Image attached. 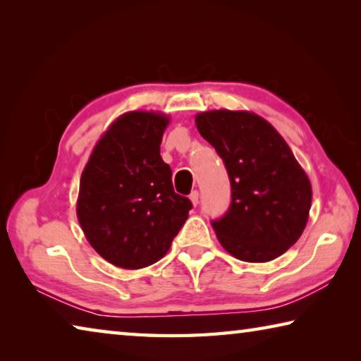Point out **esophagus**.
<instances>
[{
  "mask_svg": "<svg viewBox=\"0 0 361 361\" xmlns=\"http://www.w3.org/2000/svg\"><path fill=\"white\" fill-rule=\"evenodd\" d=\"M189 199H191V202H192V205L195 207L199 204V192L197 191H192L191 194H189Z\"/></svg>",
  "mask_w": 361,
  "mask_h": 361,
  "instance_id": "obj_1",
  "label": "esophagus"
}]
</instances>
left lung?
<instances>
[{
	"label": "left lung",
	"instance_id": "8db88e82",
	"mask_svg": "<svg viewBox=\"0 0 361 361\" xmlns=\"http://www.w3.org/2000/svg\"><path fill=\"white\" fill-rule=\"evenodd\" d=\"M200 135L228 170L229 210L212 221L223 248L267 262L295 245L307 224L312 186L282 135L261 116L213 109L195 114Z\"/></svg>",
	"mask_w": 361,
	"mask_h": 361
}]
</instances>
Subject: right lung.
I'll return each mask as SVG.
<instances>
[{
  "label": "right lung",
  "mask_w": 361,
  "mask_h": 361,
  "mask_svg": "<svg viewBox=\"0 0 361 361\" xmlns=\"http://www.w3.org/2000/svg\"><path fill=\"white\" fill-rule=\"evenodd\" d=\"M170 118L154 111L119 116L97 142L79 181L76 215L103 259L142 269L166 256L192 209L173 191L161 157Z\"/></svg>",
  "instance_id": "add662e5"
}]
</instances>
